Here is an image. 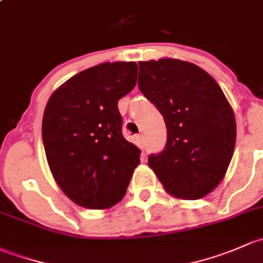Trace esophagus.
I'll return each mask as SVG.
<instances>
[{"mask_svg":"<svg viewBox=\"0 0 263 263\" xmlns=\"http://www.w3.org/2000/svg\"><path fill=\"white\" fill-rule=\"evenodd\" d=\"M135 143H137V145L140 148V149H143V148L145 147V142H144V138H143V135H138V137L135 138Z\"/></svg>","mask_w":263,"mask_h":263,"instance_id":"obj_1","label":"esophagus"}]
</instances>
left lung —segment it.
<instances>
[{"instance_id": "8db88e82", "label": "left lung", "mask_w": 263, "mask_h": 263, "mask_svg": "<svg viewBox=\"0 0 263 263\" xmlns=\"http://www.w3.org/2000/svg\"><path fill=\"white\" fill-rule=\"evenodd\" d=\"M139 90L162 114L167 142L148 164L164 190L183 200L212 192L228 170L235 119L215 80L178 59L139 62Z\"/></svg>"}]
</instances>
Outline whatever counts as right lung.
<instances>
[{
    "label": "right lung",
    "mask_w": 263,
    "mask_h": 263,
    "mask_svg": "<svg viewBox=\"0 0 263 263\" xmlns=\"http://www.w3.org/2000/svg\"><path fill=\"white\" fill-rule=\"evenodd\" d=\"M134 62L77 73L48 101L43 144L62 191L80 206L107 209L125 195L140 149L123 137L118 101L134 88Z\"/></svg>",
    "instance_id": "add662e5"
}]
</instances>
